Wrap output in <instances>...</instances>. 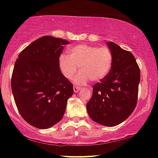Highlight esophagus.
I'll return each instance as SVG.
<instances>
[{
  "instance_id": "34e87169",
  "label": "esophagus",
  "mask_w": 158,
  "mask_h": 158,
  "mask_svg": "<svg viewBox=\"0 0 158 158\" xmlns=\"http://www.w3.org/2000/svg\"><path fill=\"white\" fill-rule=\"evenodd\" d=\"M81 89H82V87L78 86V85H74L73 86V89H74V91H75V92H78V91L81 90Z\"/></svg>"
}]
</instances>
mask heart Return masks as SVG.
<instances>
[{"instance_id":"b5f03b06","label":"heart","mask_w":158,"mask_h":158,"mask_svg":"<svg viewBox=\"0 0 158 158\" xmlns=\"http://www.w3.org/2000/svg\"><path fill=\"white\" fill-rule=\"evenodd\" d=\"M114 55L108 47L90 44H77L69 50V55L62 54L58 59L61 73L67 79H72L80 67L78 75L74 82L83 84L89 80L100 81L104 79L111 70Z\"/></svg>"}]
</instances>
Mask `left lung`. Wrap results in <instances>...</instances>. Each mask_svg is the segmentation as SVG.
<instances>
[{"label": "left lung", "instance_id": "left-lung-1", "mask_svg": "<svg viewBox=\"0 0 158 158\" xmlns=\"http://www.w3.org/2000/svg\"><path fill=\"white\" fill-rule=\"evenodd\" d=\"M114 55L111 70L93 85V94L86 105L91 119L104 126L122 123L137 105L140 69L134 56L110 42L107 43Z\"/></svg>", "mask_w": 158, "mask_h": 158}]
</instances>
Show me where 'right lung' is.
<instances>
[{
    "label": "right lung",
    "instance_id": "add662e5",
    "mask_svg": "<svg viewBox=\"0 0 158 158\" xmlns=\"http://www.w3.org/2000/svg\"><path fill=\"white\" fill-rule=\"evenodd\" d=\"M67 40L44 36L19 54L11 85L17 110L23 119L39 129L61 120L73 85L61 73L58 59Z\"/></svg>",
    "mask_w": 158,
    "mask_h": 158
}]
</instances>
